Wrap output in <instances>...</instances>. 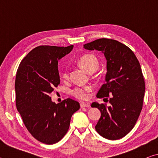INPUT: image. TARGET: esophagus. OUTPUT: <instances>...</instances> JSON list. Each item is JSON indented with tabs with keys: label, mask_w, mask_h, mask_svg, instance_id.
I'll list each match as a JSON object with an SVG mask.
<instances>
[{
	"label": "esophagus",
	"mask_w": 158,
	"mask_h": 158,
	"mask_svg": "<svg viewBox=\"0 0 158 158\" xmlns=\"http://www.w3.org/2000/svg\"><path fill=\"white\" fill-rule=\"evenodd\" d=\"M81 108H84V107H89L90 106V104H88V103H84V102H82L81 103Z\"/></svg>",
	"instance_id": "obj_1"
}]
</instances>
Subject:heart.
<instances>
[{
    "mask_svg": "<svg viewBox=\"0 0 158 158\" xmlns=\"http://www.w3.org/2000/svg\"><path fill=\"white\" fill-rule=\"evenodd\" d=\"M79 64L89 73H93L97 70L99 67L98 58L93 54H85L79 59ZM63 77L67 79L68 77V71L65 69L63 72ZM92 90L90 86H76L72 90V95L77 98L85 100L89 97V93Z\"/></svg>",
    "mask_w": 158,
    "mask_h": 158,
    "instance_id": "1",
    "label": "heart"
}]
</instances>
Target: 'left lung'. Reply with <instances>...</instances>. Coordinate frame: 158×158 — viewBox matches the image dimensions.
Listing matches in <instances>:
<instances>
[{"label": "left lung", "mask_w": 158, "mask_h": 158, "mask_svg": "<svg viewBox=\"0 0 158 158\" xmlns=\"http://www.w3.org/2000/svg\"><path fill=\"white\" fill-rule=\"evenodd\" d=\"M84 48L100 51L106 60V83L97 98L110 95L111 105L92 103V107L101 112L95 130L107 139H119L132 130L142 109L145 82L139 62L129 47L114 40L98 39L84 44Z\"/></svg>", "instance_id": "1"}]
</instances>
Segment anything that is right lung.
<instances>
[{
	"label": "right lung",
	"instance_id": "obj_1",
	"mask_svg": "<svg viewBox=\"0 0 158 158\" xmlns=\"http://www.w3.org/2000/svg\"><path fill=\"white\" fill-rule=\"evenodd\" d=\"M73 47H37L26 55L17 69V110L29 132L42 143L53 144L62 139L72 116L80 108L78 102L70 98L56 104L49 97L53 88L60 84L58 60Z\"/></svg>",
	"mask_w": 158,
	"mask_h": 158
}]
</instances>
